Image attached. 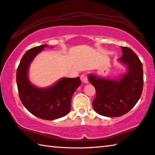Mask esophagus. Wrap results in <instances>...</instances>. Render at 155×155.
<instances>
[{
	"instance_id": "esophagus-1",
	"label": "esophagus",
	"mask_w": 155,
	"mask_h": 155,
	"mask_svg": "<svg viewBox=\"0 0 155 155\" xmlns=\"http://www.w3.org/2000/svg\"><path fill=\"white\" fill-rule=\"evenodd\" d=\"M81 81L85 84H88V80H87V78L85 74H82L81 76Z\"/></svg>"
}]
</instances>
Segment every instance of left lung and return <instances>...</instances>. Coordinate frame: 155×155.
Returning <instances> with one entry per match:
<instances>
[{"instance_id":"1","label":"left lung","mask_w":155,"mask_h":155,"mask_svg":"<svg viewBox=\"0 0 155 155\" xmlns=\"http://www.w3.org/2000/svg\"><path fill=\"white\" fill-rule=\"evenodd\" d=\"M122 55L117 61L127 69L115 78L87 75L95 87L96 97L92 102L94 110L106 117H120L134 107L141 96L143 87V64L137 55L128 47H121Z\"/></svg>"}]
</instances>
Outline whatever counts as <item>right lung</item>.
Returning <instances> with one entry per match:
<instances>
[{
  "label": "right lung",
  "instance_id": "add662e5",
  "mask_svg": "<svg viewBox=\"0 0 155 155\" xmlns=\"http://www.w3.org/2000/svg\"><path fill=\"white\" fill-rule=\"evenodd\" d=\"M47 45L27 51L21 60L17 70V84L20 100L26 109L35 116L53 120L66 115L70 111L74 92L81 85L79 77H63L47 87H39L30 81L29 67L36 55Z\"/></svg>",
  "mask_w": 155,
  "mask_h": 155
}]
</instances>
